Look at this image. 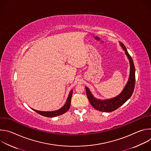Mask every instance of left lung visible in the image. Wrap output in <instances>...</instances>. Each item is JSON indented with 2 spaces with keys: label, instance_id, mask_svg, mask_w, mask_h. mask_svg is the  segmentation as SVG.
Segmentation results:
<instances>
[{
  "label": "left lung",
  "instance_id": "obj_1",
  "mask_svg": "<svg viewBox=\"0 0 151 151\" xmlns=\"http://www.w3.org/2000/svg\"><path fill=\"white\" fill-rule=\"evenodd\" d=\"M120 44L123 50L125 51V52L127 55V57L128 58L130 63V78H129L128 81L122 93L117 97L112 99L101 100L94 98L89 89L87 87H85L86 93H87V96L90 103L94 109L101 112H110L117 109L130 98L134 91L136 81L135 68L134 63L132 57L128 54L125 45L122 42H120Z\"/></svg>",
  "mask_w": 151,
  "mask_h": 151
}]
</instances>
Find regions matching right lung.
I'll use <instances>...</instances> for the list:
<instances>
[{
	"instance_id": "right-lung-1",
	"label": "right lung",
	"mask_w": 151,
	"mask_h": 151,
	"mask_svg": "<svg viewBox=\"0 0 151 151\" xmlns=\"http://www.w3.org/2000/svg\"><path fill=\"white\" fill-rule=\"evenodd\" d=\"M72 93L73 91L71 90L69 96L68 97L67 101L61 109H60L58 111H52V112H43V111H36L35 110L33 109H32L33 111H35V112H36L37 113H38L39 114L44 116L46 117H55L60 115H62L63 114H64L65 112H66L70 108V103H71V98H72Z\"/></svg>"
}]
</instances>
